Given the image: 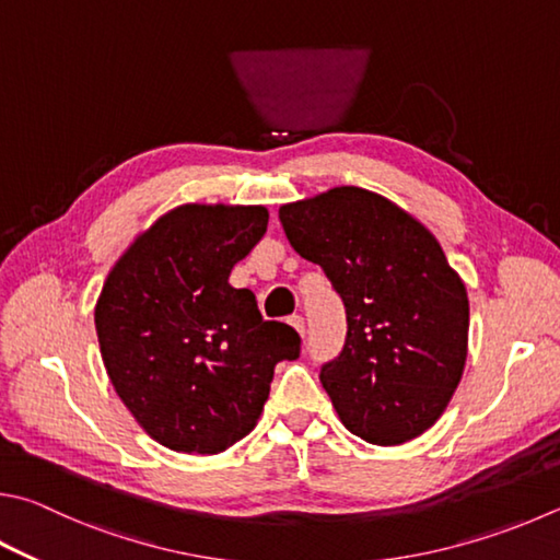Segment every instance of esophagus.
<instances>
[{
    "instance_id": "1",
    "label": "esophagus",
    "mask_w": 560,
    "mask_h": 560,
    "mask_svg": "<svg viewBox=\"0 0 560 560\" xmlns=\"http://www.w3.org/2000/svg\"><path fill=\"white\" fill-rule=\"evenodd\" d=\"M289 323L293 325V328L299 330V335L303 338V335H306V320H303V315H299V313H293L291 318H289Z\"/></svg>"
}]
</instances>
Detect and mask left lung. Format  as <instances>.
Masks as SVG:
<instances>
[{
    "label": "left lung",
    "instance_id": "left-lung-1",
    "mask_svg": "<svg viewBox=\"0 0 560 560\" xmlns=\"http://www.w3.org/2000/svg\"><path fill=\"white\" fill-rule=\"evenodd\" d=\"M303 259L342 299L348 335L320 368L342 423L374 445L431 429L463 377L470 306L429 230L364 188L342 186L279 210Z\"/></svg>",
    "mask_w": 560,
    "mask_h": 560
}]
</instances>
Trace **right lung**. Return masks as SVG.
Returning a JSON list of instances; mask_svg holds the SVG:
<instances>
[{
  "mask_svg": "<svg viewBox=\"0 0 560 560\" xmlns=\"http://www.w3.org/2000/svg\"><path fill=\"white\" fill-rule=\"evenodd\" d=\"M261 206H183L127 249L100 293L95 328L112 386L151 439L220 453L254 429L273 368L299 332L264 320L230 271L264 237Z\"/></svg>",
  "mask_w": 560,
  "mask_h": 560,
  "instance_id": "add662e5",
  "label": "right lung"
}]
</instances>
